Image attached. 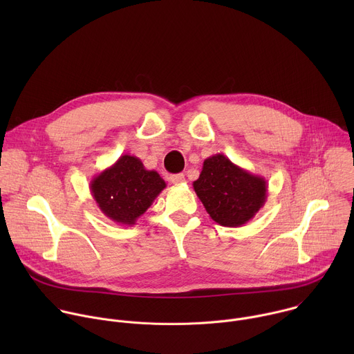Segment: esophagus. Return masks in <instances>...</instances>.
<instances>
[{
    "instance_id": "esophagus-1",
    "label": "esophagus",
    "mask_w": 354,
    "mask_h": 354,
    "mask_svg": "<svg viewBox=\"0 0 354 354\" xmlns=\"http://www.w3.org/2000/svg\"><path fill=\"white\" fill-rule=\"evenodd\" d=\"M169 180L174 183V185H180L185 182V175L183 174H176V175H171Z\"/></svg>"
}]
</instances>
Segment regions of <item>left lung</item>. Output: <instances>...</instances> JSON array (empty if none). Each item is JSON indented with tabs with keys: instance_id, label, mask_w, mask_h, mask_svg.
<instances>
[{
	"instance_id": "8db88e82",
	"label": "left lung",
	"mask_w": 354,
	"mask_h": 354,
	"mask_svg": "<svg viewBox=\"0 0 354 354\" xmlns=\"http://www.w3.org/2000/svg\"><path fill=\"white\" fill-rule=\"evenodd\" d=\"M193 189L210 217L223 227H242L268 198L266 179L235 165L224 154L205 160Z\"/></svg>"
}]
</instances>
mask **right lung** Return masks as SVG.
Here are the masks:
<instances>
[{
	"label": "right lung",
	"mask_w": 354,
	"mask_h": 354,
	"mask_svg": "<svg viewBox=\"0 0 354 354\" xmlns=\"http://www.w3.org/2000/svg\"><path fill=\"white\" fill-rule=\"evenodd\" d=\"M167 187L157 171L144 168L140 158L122 156L112 167L93 176L91 194L99 210L120 225H134Z\"/></svg>",
	"instance_id": "obj_1"
}]
</instances>
